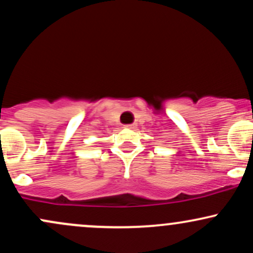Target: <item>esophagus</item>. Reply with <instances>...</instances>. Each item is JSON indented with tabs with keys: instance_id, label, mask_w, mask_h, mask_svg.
Returning a JSON list of instances; mask_svg holds the SVG:
<instances>
[{
	"instance_id": "obj_1",
	"label": "esophagus",
	"mask_w": 253,
	"mask_h": 253,
	"mask_svg": "<svg viewBox=\"0 0 253 253\" xmlns=\"http://www.w3.org/2000/svg\"><path fill=\"white\" fill-rule=\"evenodd\" d=\"M126 128H129V129H134L135 127H136V125L135 124H130V125H126Z\"/></svg>"
}]
</instances>
